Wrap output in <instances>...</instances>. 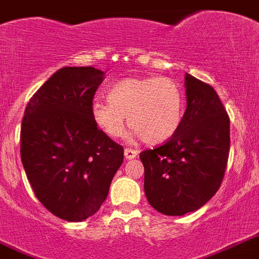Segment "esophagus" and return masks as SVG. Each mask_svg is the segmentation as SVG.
I'll use <instances>...</instances> for the list:
<instances>
[{"mask_svg": "<svg viewBox=\"0 0 259 259\" xmlns=\"http://www.w3.org/2000/svg\"><path fill=\"white\" fill-rule=\"evenodd\" d=\"M138 152L134 151V149H130V148H126L125 149V159H127V160H132V159H134V157H137Z\"/></svg>", "mask_w": 259, "mask_h": 259, "instance_id": "34e87169", "label": "esophagus"}]
</instances>
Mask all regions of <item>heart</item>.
<instances>
[{"label":"heart","instance_id":"heart-1","mask_svg":"<svg viewBox=\"0 0 259 259\" xmlns=\"http://www.w3.org/2000/svg\"><path fill=\"white\" fill-rule=\"evenodd\" d=\"M181 85L169 77H126L108 90L107 102L95 100L91 115L106 136L121 137L127 125L134 137L159 145L177 133L183 118Z\"/></svg>","mask_w":259,"mask_h":259}]
</instances>
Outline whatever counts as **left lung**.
Here are the masks:
<instances>
[{
	"label": "left lung",
	"mask_w": 259,
	"mask_h": 259,
	"mask_svg": "<svg viewBox=\"0 0 259 259\" xmlns=\"http://www.w3.org/2000/svg\"><path fill=\"white\" fill-rule=\"evenodd\" d=\"M187 107L168 141L140 153L148 202L167 216H183L216 194L230 153V118L206 82L185 76Z\"/></svg>",
	"instance_id": "obj_1"
}]
</instances>
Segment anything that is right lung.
<instances>
[{
    "mask_svg": "<svg viewBox=\"0 0 259 259\" xmlns=\"http://www.w3.org/2000/svg\"><path fill=\"white\" fill-rule=\"evenodd\" d=\"M104 73L92 66L57 70L25 107L20 153L40 204L62 220L98 212L123 161V148L95 125L91 106Z\"/></svg>",
    "mask_w": 259,
    "mask_h": 259,
    "instance_id": "obj_1",
    "label": "right lung"
}]
</instances>
